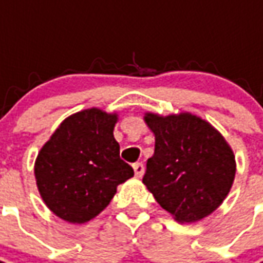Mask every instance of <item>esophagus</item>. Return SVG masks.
Listing matches in <instances>:
<instances>
[{
    "label": "esophagus",
    "mask_w": 263,
    "mask_h": 263,
    "mask_svg": "<svg viewBox=\"0 0 263 263\" xmlns=\"http://www.w3.org/2000/svg\"><path fill=\"white\" fill-rule=\"evenodd\" d=\"M134 172H135V176L137 177H142L143 173H145V167L141 162H137V163H134Z\"/></svg>",
    "instance_id": "1"
}]
</instances>
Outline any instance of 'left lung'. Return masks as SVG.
<instances>
[{"label": "left lung", "instance_id": "1", "mask_svg": "<svg viewBox=\"0 0 263 263\" xmlns=\"http://www.w3.org/2000/svg\"><path fill=\"white\" fill-rule=\"evenodd\" d=\"M155 152L142 182L177 222H196L220 207L235 179L231 146L209 121L192 112H145Z\"/></svg>", "mask_w": 263, "mask_h": 263}]
</instances>
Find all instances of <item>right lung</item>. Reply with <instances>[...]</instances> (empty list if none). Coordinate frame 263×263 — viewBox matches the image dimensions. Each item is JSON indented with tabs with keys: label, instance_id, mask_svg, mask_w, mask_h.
Returning a JSON list of instances; mask_svg holds the SVG:
<instances>
[{
	"label": "right lung",
	"instance_id": "add662e5",
	"mask_svg": "<svg viewBox=\"0 0 263 263\" xmlns=\"http://www.w3.org/2000/svg\"><path fill=\"white\" fill-rule=\"evenodd\" d=\"M117 112L87 108L62 121L35 160L43 203L71 224H84L103 211L117 187L134 176L120 158L114 138Z\"/></svg>",
	"mask_w": 263,
	"mask_h": 263
}]
</instances>
